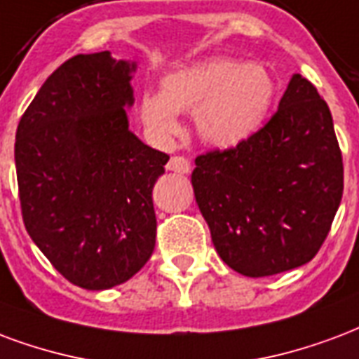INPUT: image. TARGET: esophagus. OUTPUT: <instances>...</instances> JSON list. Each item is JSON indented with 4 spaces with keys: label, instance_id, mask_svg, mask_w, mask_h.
<instances>
[{
    "label": "esophagus",
    "instance_id": "esophagus-1",
    "mask_svg": "<svg viewBox=\"0 0 359 359\" xmlns=\"http://www.w3.org/2000/svg\"><path fill=\"white\" fill-rule=\"evenodd\" d=\"M167 169L172 172H179V175H188V172L192 171V165H190V161L187 158H180V156H175V158L169 159V163H167Z\"/></svg>",
    "mask_w": 359,
    "mask_h": 359
}]
</instances>
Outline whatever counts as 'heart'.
<instances>
[{
    "label": "heart",
    "instance_id": "obj_1",
    "mask_svg": "<svg viewBox=\"0 0 359 359\" xmlns=\"http://www.w3.org/2000/svg\"><path fill=\"white\" fill-rule=\"evenodd\" d=\"M161 93H144L139 118L159 142L180 133L179 114H194L196 131L222 150L251 140L266 123L276 98V81L262 65L236 58H207L167 72Z\"/></svg>",
    "mask_w": 359,
    "mask_h": 359
}]
</instances>
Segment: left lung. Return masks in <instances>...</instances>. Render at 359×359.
<instances>
[{
    "label": "left lung",
    "mask_w": 359,
    "mask_h": 359,
    "mask_svg": "<svg viewBox=\"0 0 359 359\" xmlns=\"http://www.w3.org/2000/svg\"><path fill=\"white\" fill-rule=\"evenodd\" d=\"M200 207L217 253L249 278L299 268L327 238L342 198V156L325 100L293 74L253 139L196 158Z\"/></svg>",
    "instance_id": "1"
}]
</instances>
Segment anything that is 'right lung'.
I'll list each match as a JSON object with an SVG mask.
<instances>
[{
	"instance_id": "add662e5",
	"label": "right lung",
	"mask_w": 359,
	"mask_h": 359,
	"mask_svg": "<svg viewBox=\"0 0 359 359\" xmlns=\"http://www.w3.org/2000/svg\"><path fill=\"white\" fill-rule=\"evenodd\" d=\"M135 60L76 55L47 78L17 129L24 226L66 280L126 283L156 245L152 188L169 156L129 129Z\"/></svg>"
}]
</instances>
